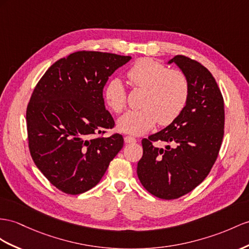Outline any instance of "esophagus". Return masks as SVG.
I'll return each instance as SVG.
<instances>
[{
  "label": "esophagus",
  "mask_w": 249,
  "mask_h": 249,
  "mask_svg": "<svg viewBox=\"0 0 249 249\" xmlns=\"http://www.w3.org/2000/svg\"><path fill=\"white\" fill-rule=\"evenodd\" d=\"M124 141H125V143H136L137 140L135 138L130 137V136H126L124 138Z\"/></svg>",
  "instance_id": "obj_1"
}]
</instances>
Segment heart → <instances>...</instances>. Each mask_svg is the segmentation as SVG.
<instances>
[{
    "mask_svg": "<svg viewBox=\"0 0 249 249\" xmlns=\"http://www.w3.org/2000/svg\"><path fill=\"white\" fill-rule=\"evenodd\" d=\"M126 75L133 87L145 89V93L141 102L143 108L120 118L118 127L121 131L140 136L154 128L158 122L169 125L180 116L189 95L187 76L181 70L169 69L161 62L142 58L132 64ZM103 94L112 111H124L127 91L119 78L106 83Z\"/></svg>",
    "mask_w": 249,
    "mask_h": 249,
    "instance_id": "b5f03b06",
    "label": "heart"
}]
</instances>
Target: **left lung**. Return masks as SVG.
<instances>
[{
    "label": "left lung",
    "instance_id": "8db88e82",
    "mask_svg": "<svg viewBox=\"0 0 249 249\" xmlns=\"http://www.w3.org/2000/svg\"><path fill=\"white\" fill-rule=\"evenodd\" d=\"M169 63L187 76V103L166 128L142 140L143 156L137 168L143 187L163 200L178 199L205 180L219 156L225 124L224 100L209 70L182 54ZM157 142L169 145L159 149Z\"/></svg>",
    "mask_w": 249,
    "mask_h": 249
}]
</instances>
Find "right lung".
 I'll use <instances>...</instances> for the list:
<instances>
[{"instance_id": "1", "label": "right lung", "mask_w": 249, "mask_h": 249, "mask_svg": "<svg viewBox=\"0 0 249 249\" xmlns=\"http://www.w3.org/2000/svg\"><path fill=\"white\" fill-rule=\"evenodd\" d=\"M130 59L76 52L53 63L36 85L26 110L28 147L36 167L62 193L94 187L122 149V135L103 137L116 125L103 88Z\"/></svg>"}]
</instances>
